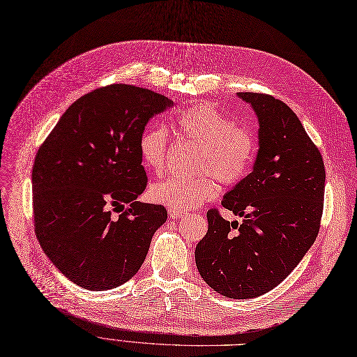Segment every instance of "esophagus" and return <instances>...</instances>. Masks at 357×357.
<instances>
[{"instance_id":"esophagus-1","label":"esophagus","mask_w":357,"mask_h":357,"mask_svg":"<svg viewBox=\"0 0 357 357\" xmlns=\"http://www.w3.org/2000/svg\"><path fill=\"white\" fill-rule=\"evenodd\" d=\"M185 215H187V213H185V212H182V210H178V208H169V216H170L172 219H181V218H183Z\"/></svg>"}]
</instances>
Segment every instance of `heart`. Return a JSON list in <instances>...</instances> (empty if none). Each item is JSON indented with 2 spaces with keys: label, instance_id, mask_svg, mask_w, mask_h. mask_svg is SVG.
<instances>
[{
  "label": "heart",
  "instance_id": "b5f03b06",
  "mask_svg": "<svg viewBox=\"0 0 357 357\" xmlns=\"http://www.w3.org/2000/svg\"><path fill=\"white\" fill-rule=\"evenodd\" d=\"M178 132L200 145L192 178L169 176L154 182L150 199L170 208H195L219 192L216 179L227 187L240 183L252 170L257 154V138L252 128L236 123L215 104L200 101L183 109L175 121ZM169 135L162 128L147 129L139 141L144 165L154 174L166 166Z\"/></svg>",
  "mask_w": 357,
  "mask_h": 357
}]
</instances>
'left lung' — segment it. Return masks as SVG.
Wrapping results in <instances>:
<instances>
[{"label": "left lung", "instance_id": "1", "mask_svg": "<svg viewBox=\"0 0 357 357\" xmlns=\"http://www.w3.org/2000/svg\"><path fill=\"white\" fill-rule=\"evenodd\" d=\"M259 117L252 174L223 197L238 222L207 212L208 231L195 247L202 278L229 298H253L280 285L298 265L321 228L325 166L319 149L285 102L238 92Z\"/></svg>", "mask_w": 357, "mask_h": 357}]
</instances>
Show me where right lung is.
I'll return each mask as SVG.
<instances>
[{
    "label": "right lung",
    "mask_w": 357,
    "mask_h": 357,
    "mask_svg": "<svg viewBox=\"0 0 357 357\" xmlns=\"http://www.w3.org/2000/svg\"><path fill=\"white\" fill-rule=\"evenodd\" d=\"M174 104L154 91L113 84L77 98L38 149L32 170L35 235L76 285L104 291L129 281L167 219L135 202L147 187L139 141Z\"/></svg>",
    "instance_id": "right-lung-1"
}]
</instances>
